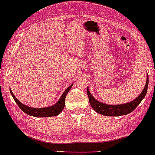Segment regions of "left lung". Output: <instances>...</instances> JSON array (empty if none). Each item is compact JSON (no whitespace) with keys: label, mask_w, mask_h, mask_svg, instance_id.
Listing matches in <instances>:
<instances>
[{"label":"left lung","mask_w":155,"mask_h":155,"mask_svg":"<svg viewBox=\"0 0 155 155\" xmlns=\"http://www.w3.org/2000/svg\"><path fill=\"white\" fill-rule=\"evenodd\" d=\"M148 86H149V75H147V81H146V86H145L143 92L140 94V95L137 98H135L133 101L129 102V103L127 104H124L108 105L98 101L91 95L88 88H87V95H88L91 107L97 113L104 115V116H119L128 114V113H131L134 110L136 109L139 104L142 101V100L146 96V92H147Z\"/></svg>","instance_id":"8db88e82"}]
</instances>
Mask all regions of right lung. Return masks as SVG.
Returning a JSON list of instances; mask_svg holds the SVG:
<instances>
[{
  "label": "right lung",
  "instance_id": "obj_1",
  "mask_svg": "<svg viewBox=\"0 0 155 155\" xmlns=\"http://www.w3.org/2000/svg\"><path fill=\"white\" fill-rule=\"evenodd\" d=\"M71 86L72 85L70 86V87L65 91L64 93L62 95L61 98H60V100H59L57 104H55L53 106L44 108H33L30 107L28 106H26V105H24L23 104L21 103V102L14 96L11 89L10 93L11 95H12L13 99L15 100V101L16 102V104H18L19 108H20L23 112L30 115V116H35V117H50V116H57V115H59L62 111H63V108H64L65 107V101H66V95L68 92V91L70 90V89L71 88Z\"/></svg>",
  "mask_w": 155,
  "mask_h": 155
}]
</instances>
